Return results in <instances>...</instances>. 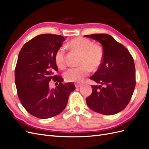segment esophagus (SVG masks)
<instances>
[{"label":"esophagus","instance_id":"34e87169","mask_svg":"<svg viewBox=\"0 0 149 149\" xmlns=\"http://www.w3.org/2000/svg\"><path fill=\"white\" fill-rule=\"evenodd\" d=\"M81 86V84H75V87L76 88H79Z\"/></svg>","mask_w":149,"mask_h":149}]
</instances>
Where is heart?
Here are the masks:
<instances>
[{
  "label": "heart",
  "instance_id": "1",
  "mask_svg": "<svg viewBox=\"0 0 149 149\" xmlns=\"http://www.w3.org/2000/svg\"><path fill=\"white\" fill-rule=\"evenodd\" d=\"M68 46L82 54L79 67L71 68L63 74L65 80L69 83H80L91 71L97 69L101 65L104 58V49L100 44H94L91 40L84 37L76 38L71 40ZM55 61L58 67L65 66V48L60 47L55 55Z\"/></svg>",
  "mask_w": 149,
  "mask_h": 149
}]
</instances>
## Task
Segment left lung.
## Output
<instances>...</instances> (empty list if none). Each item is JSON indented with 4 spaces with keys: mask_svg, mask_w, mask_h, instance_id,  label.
I'll use <instances>...</instances> for the list:
<instances>
[{
    "mask_svg": "<svg viewBox=\"0 0 149 149\" xmlns=\"http://www.w3.org/2000/svg\"><path fill=\"white\" fill-rule=\"evenodd\" d=\"M84 37L100 43L104 53L101 65L90 78L100 85H92V94L86 100L87 105L97 113L116 114L127 106L136 86L133 58L127 48L109 35Z\"/></svg>",
    "mask_w": 149,
    "mask_h": 149,
    "instance_id": "1",
    "label": "left lung"
}]
</instances>
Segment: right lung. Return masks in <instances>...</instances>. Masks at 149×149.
<instances>
[{
  "mask_svg": "<svg viewBox=\"0 0 149 149\" xmlns=\"http://www.w3.org/2000/svg\"><path fill=\"white\" fill-rule=\"evenodd\" d=\"M65 40L61 35H40L26 43L19 54L15 70L18 96L27 112L40 119L61 113L75 89L73 83L63 84L61 76L53 75L58 71L55 53ZM52 79L60 83L55 89L49 87Z\"/></svg>",
  "mask_w": 149,
  "mask_h": 149,
  "instance_id": "obj_1",
  "label": "right lung"
}]
</instances>
